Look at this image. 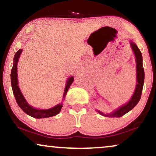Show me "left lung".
<instances>
[{
	"label": "left lung",
	"mask_w": 156,
	"mask_h": 156,
	"mask_svg": "<svg viewBox=\"0 0 156 156\" xmlns=\"http://www.w3.org/2000/svg\"><path fill=\"white\" fill-rule=\"evenodd\" d=\"M130 45L131 47L132 51L134 53L136 58V85L134 92L126 103L122 104V105L119 106L118 108L113 111L112 112L105 114V113L101 112V111L96 109V111L99 113L101 116L106 117H121L123 115L127 114L131 109L135 107L136 104L140 101V97H141L143 87L144 84V69L143 67V57L142 54L134 42L130 40Z\"/></svg>",
	"instance_id": "1"
}]
</instances>
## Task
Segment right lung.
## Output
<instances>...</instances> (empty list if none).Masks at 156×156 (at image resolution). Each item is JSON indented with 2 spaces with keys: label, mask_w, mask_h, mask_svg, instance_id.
<instances>
[{
  "label": "right lung",
  "mask_w": 156,
  "mask_h": 156,
  "mask_svg": "<svg viewBox=\"0 0 156 156\" xmlns=\"http://www.w3.org/2000/svg\"><path fill=\"white\" fill-rule=\"evenodd\" d=\"M23 52V49L19 50L16 54H15L13 58V65L10 73V80H11V87L12 89V92L16 98V100L18 103V106H20L21 109L24 112L25 114L29 115L33 118L35 119H43V118H48V117L56 116L58 114L62 109V107L63 106V101L65 100V96L67 94L68 89L69 87L71 86L72 82H74V76H69L66 81V84L64 90L62 101L61 103L57 104L56 106H53L52 108H48V109H40V108H35L33 106L27 103V101L25 99L24 96L23 95L21 92L20 89L19 88L18 86V62L20 58L21 53Z\"/></svg>",
  "instance_id": "obj_1"
}]
</instances>
